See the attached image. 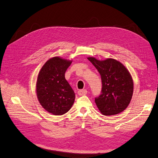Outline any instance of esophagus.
Here are the masks:
<instances>
[{
  "instance_id": "esophagus-1",
  "label": "esophagus",
  "mask_w": 158,
  "mask_h": 158,
  "mask_svg": "<svg viewBox=\"0 0 158 158\" xmlns=\"http://www.w3.org/2000/svg\"><path fill=\"white\" fill-rule=\"evenodd\" d=\"M88 93V91L86 90V89H80V90L78 92V94L79 96H84V95H86V94Z\"/></svg>"
}]
</instances>
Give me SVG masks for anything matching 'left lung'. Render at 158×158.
<instances>
[{"instance_id": "1", "label": "left lung", "mask_w": 158, "mask_h": 158, "mask_svg": "<svg viewBox=\"0 0 158 158\" xmlns=\"http://www.w3.org/2000/svg\"><path fill=\"white\" fill-rule=\"evenodd\" d=\"M88 59L101 76V94L95 98L98 108L104 116L118 114L125 110L131 100L134 82L129 70L116 60Z\"/></svg>"}]
</instances>
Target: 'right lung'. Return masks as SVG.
<instances>
[{
  "instance_id": "obj_1",
  "label": "right lung",
  "mask_w": 158,
  "mask_h": 158,
  "mask_svg": "<svg viewBox=\"0 0 158 158\" xmlns=\"http://www.w3.org/2000/svg\"><path fill=\"white\" fill-rule=\"evenodd\" d=\"M72 62L52 57L45 62L38 75V100L46 111L56 116L69 112L74 102V92L65 78V72Z\"/></svg>"
}]
</instances>
